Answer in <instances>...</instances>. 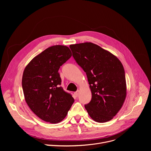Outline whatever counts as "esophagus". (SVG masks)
I'll use <instances>...</instances> for the list:
<instances>
[{"instance_id":"obj_1","label":"esophagus","mask_w":151,"mask_h":151,"mask_svg":"<svg viewBox=\"0 0 151 151\" xmlns=\"http://www.w3.org/2000/svg\"><path fill=\"white\" fill-rule=\"evenodd\" d=\"M78 94H79V91H76V92L74 93V95L75 96V97H78Z\"/></svg>"}]
</instances>
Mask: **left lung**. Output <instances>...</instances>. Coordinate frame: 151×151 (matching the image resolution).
Segmentation results:
<instances>
[{"mask_svg": "<svg viewBox=\"0 0 151 151\" xmlns=\"http://www.w3.org/2000/svg\"><path fill=\"white\" fill-rule=\"evenodd\" d=\"M73 57L86 73L92 98L85 108L92 119L103 123L114 118L127 96L125 71L120 60L91 42L70 45Z\"/></svg>", "mask_w": 151, "mask_h": 151, "instance_id": "8db88e82", "label": "left lung"}]
</instances>
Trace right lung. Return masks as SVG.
Returning a JSON list of instances; mask_svg holds the SVG:
<instances>
[{
	"mask_svg": "<svg viewBox=\"0 0 151 151\" xmlns=\"http://www.w3.org/2000/svg\"><path fill=\"white\" fill-rule=\"evenodd\" d=\"M72 56L69 48L54 45L35 57L26 66L22 78L25 100L42 120L57 124L66 116L75 100L61 87L58 71Z\"/></svg>",
	"mask_w": 151,
	"mask_h": 151,
	"instance_id": "obj_1",
	"label": "right lung"
}]
</instances>
